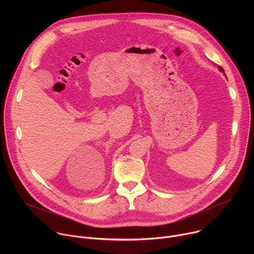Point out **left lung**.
I'll return each mask as SVG.
<instances>
[{
    "label": "left lung",
    "instance_id": "left-lung-1",
    "mask_svg": "<svg viewBox=\"0 0 254 254\" xmlns=\"http://www.w3.org/2000/svg\"><path fill=\"white\" fill-rule=\"evenodd\" d=\"M219 68H220V70H221V71H223V69H222V68H221V67H219Z\"/></svg>",
    "mask_w": 254,
    "mask_h": 254
}]
</instances>
